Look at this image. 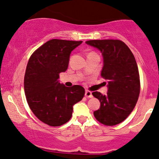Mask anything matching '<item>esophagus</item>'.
Masks as SVG:
<instances>
[{
	"label": "esophagus",
	"mask_w": 159,
	"mask_h": 159,
	"mask_svg": "<svg viewBox=\"0 0 159 159\" xmlns=\"http://www.w3.org/2000/svg\"><path fill=\"white\" fill-rule=\"evenodd\" d=\"M85 97H86V98H93V95H92V92L90 91V90H86V91H85Z\"/></svg>",
	"instance_id": "34e87169"
}]
</instances>
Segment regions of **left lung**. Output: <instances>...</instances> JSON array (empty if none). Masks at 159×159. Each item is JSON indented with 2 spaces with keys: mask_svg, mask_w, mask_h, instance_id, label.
I'll list each match as a JSON object with an SVG mask.
<instances>
[{
  "mask_svg": "<svg viewBox=\"0 0 159 159\" xmlns=\"http://www.w3.org/2000/svg\"><path fill=\"white\" fill-rule=\"evenodd\" d=\"M87 44L97 48L103 55L101 75L108 82L106 95L92 93L101 102L93 112L97 120L105 126L124 121L134 110L140 90V75L134 55L127 45L119 40H92Z\"/></svg>",
  "mask_w": 159,
  "mask_h": 159,
  "instance_id": "8db88e82",
  "label": "left lung"
}]
</instances>
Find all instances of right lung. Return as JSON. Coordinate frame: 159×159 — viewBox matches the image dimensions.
Returning <instances> with one entry per match:
<instances>
[{
  "label": "right lung",
  "instance_id": "1",
  "mask_svg": "<svg viewBox=\"0 0 159 159\" xmlns=\"http://www.w3.org/2000/svg\"><path fill=\"white\" fill-rule=\"evenodd\" d=\"M82 42L52 39L29 59L24 77L25 98L33 114L47 125L66 123L72 117V106L85 94L81 86L67 87L58 82L59 74L67 70L71 52Z\"/></svg>",
  "mask_w": 159,
  "mask_h": 159
}]
</instances>
